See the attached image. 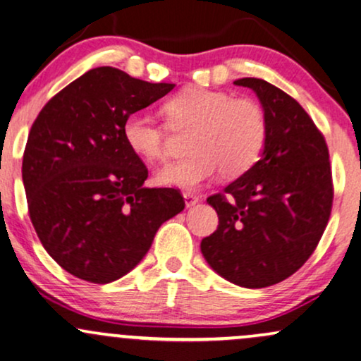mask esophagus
I'll return each mask as SVG.
<instances>
[{"label":"esophagus","mask_w":361,"mask_h":361,"mask_svg":"<svg viewBox=\"0 0 361 361\" xmlns=\"http://www.w3.org/2000/svg\"><path fill=\"white\" fill-rule=\"evenodd\" d=\"M183 198H185L186 208H192V207H195L200 202L198 197H195V195H192V193H183Z\"/></svg>","instance_id":"obj_1"}]
</instances>
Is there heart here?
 I'll return each instance as SVG.
<instances>
[{
	"label": "heart",
	"instance_id": "heart-1",
	"mask_svg": "<svg viewBox=\"0 0 361 361\" xmlns=\"http://www.w3.org/2000/svg\"><path fill=\"white\" fill-rule=\"evenodd\" d=\"M163 109L171 128L193 126L188 142L192 156L156 169L158 185L197 192L220 171L224 178H237L257 163L266 145V114L249 97L233 99L222 90L188 87L169 97ZM123 137L146 161L164 156L166 129L146 112L124 117Z\"/></svg>",
	"mask_w": 361,
	"mask_h": 361
}]
</instances>
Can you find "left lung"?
<instances>
[{
	"label": "left lung",
	"instance_id": "left-lung-1",
	"mask_svg": "<svg viewBox=\"0 0 361 361\" xmlns=\"http://www.w3.org/2000/svg\"><path fill=\"white\" fill-rule=\"evenodd\" d=\"M266 114L260 159L224 193L207 200L219 228L202 254L219 276L259 289L288 279L314 252L333 205L328 146L307 112L284 90L245 77Z\"/></svg>",
	"mask_w": 361,
	"mask_h": 361
}]
</instances>
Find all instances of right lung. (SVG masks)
Returning <instances> with one entry per match:
<instances>
[{
    "instance_id": "obj_1",
    "label": "right lung",
    "mask_w": 361,
    "mask_h": 361,
    "mask_svg": "<svg viewBox=\"0 0 361 361\" xmlns=\"http://www.w3.org/2000/svg\"><path fill=\"white\" fill-rule=\"evenodd\" d=\"M173 87L97 67L35 119L21 166L30 219L50 257L72 276L94 284L126 276L161 224L185 208L178 190L145 186L147 168L123 137L124 117Z\"/></svg>"
}]
</instances>
